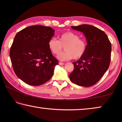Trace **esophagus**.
<instances>
[{
	"mask_svg": "<svg viewBox=\"0 0 122 122\" xmlns=\"http://www.w3.org/2000/svg\"><path fill=\"white\" fill-rule=\"evenodd\" d=\"M65 63H63V62H59V65H61V66H62V65H65Z\"/></svg>",
	"mask_w": 122,
	"mask_h": 122,
	"instance_id": "1",
	"label": "esophagus"
}]
</instances>
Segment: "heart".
Listing matches in <instances>:
<instances>
[{
	"mask_svg": "<svg viewBox=\"0 0 122 122\" xmlns=\"http://www.w3.org/2000/svg\"><path fill=\"white\" fill-rule=\"evenodd\" d=\"M49 50L54 54L58 55L65 47L66 51L58 56L62 61L73 59H78L83 56L86 49V42L80 39L77 34L72 32H67L59 37V40L51 39L48 43Z\"/></svg>",
	"mask_w": 122,
	"mask_h": 122,
	"instance_id": "obj_1",
	"label": "heart"
}]
</instances>
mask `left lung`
<instances>
[{"instance_id":"1","label":"left lung","mask_w":122,"mask_h":122,"mask_svg":"<svg viewBox=\"0 0 122 122\" xmlns=\"http://www.w3.org/2000/svg\"><path fill=\"white\" fill-rule=\"evenodd\" d=\"M83 33L87 45L83 56L73 62L74 71L69 74L71 81L82 86L95 84L108 69L111 60V44L107 34L89 25L71 26Z\"/></svg>"}]
</instances>
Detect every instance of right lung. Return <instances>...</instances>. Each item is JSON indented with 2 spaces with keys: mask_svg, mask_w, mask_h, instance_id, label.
Segmentation results:
<instances>
[{
  "mask_svg": "<svg viewBox=\"0 0 122 122\" xmlns=\"http://www.w3.org/2000/svg\"><path fill=\"white\" fill-rule=\"evenodd\" d=\"M54 32L51 27L34 25L16 33L10 56L16 75L25 83L40 86L52 77L58 61L49 50L48 43Z\"/></svg>",
  "mask_w": 122,
  "mask_h": 122,
  "instance_id": "1",
  "label": "right lung"
}]
</instances>
